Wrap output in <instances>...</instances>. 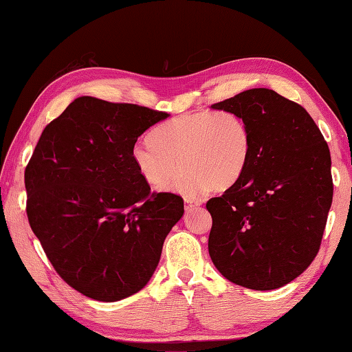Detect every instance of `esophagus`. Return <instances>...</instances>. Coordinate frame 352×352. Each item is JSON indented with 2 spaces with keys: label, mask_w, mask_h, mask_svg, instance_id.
I'll list each match as a JSON object with an SVG mask.
<instances>
[{
  "label": "esophagus",
  "mask_w": 352,
  "mask_h": 352,
  "mask_svg": "<svg viewBox=\"0 0 352 352\" xmlns=\"http://www.w3.org/2000/svg\"><path fill=\"white\" fill-rule=\"evenodd\" d=\"M197 206H200V203L197 200H190V199L185 200V209L186 210L194 209V208H197Z\"/></svg>",
  "instance_id": "1"
}]
</instances>
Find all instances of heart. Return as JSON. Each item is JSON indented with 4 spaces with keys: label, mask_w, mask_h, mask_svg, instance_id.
I'll return each instance as SVG.
<instances>
[{
    "label": "heart",
    "mask_w": 352,
    "mask_h": 352,
    "mask_svg": "<svg viewBox=\"0 0 352 352\" xmlns=\"http://www.w3.org/2000/svg\"><path fill=\"white\" fill-rule=\"evenodd\" d=\"M252 132L233 111H199L161 124L152 143L132 147V161L144 181L160 188L179 171L171 190L197 199L209 188L228 190L239 181L252 153Z\"/></svg>",
    "instance_id": "heart-1"
}]
</instances>
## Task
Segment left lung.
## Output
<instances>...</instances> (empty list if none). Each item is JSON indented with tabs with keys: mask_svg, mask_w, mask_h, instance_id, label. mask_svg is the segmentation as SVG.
Masks as SVG:
<instances>
[{
	"mask_svg": "<svg viewBox=\"0 0 352 352\" xmlns=\"http://www.w3.org/2000/svg\"><path fill=\"white\" fill-rule=\"evenodd\" d=\"M238 113L252 132L239 181L208 200V248L232 283L271 291L315 259L333 200L329 144L310 114L270 89H250L212 105Z\"/></svg>",
	"mask_w": 352,
	"mask_h": 352,
	"instance_id": "left-lung-1",
	"label": "left lung"
}]
</instances>
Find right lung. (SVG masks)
<instances>
[{
    "instance_id": "1",
    "label": "right lung",
    "mask_w": 352,
    "mask_h": 352,
    "mask_svg": "<svg viewBox=\"0 0 352 352\" xmlns=\"http://www.w3.org/2000/svg\"><path fill=\"white\" fill-rule=\"evenodd\" d=\"M168 114L76 98L46 124L25 168L27 215L54 270L96 301L138 292L184 215L173 192H151L132 161L146 129Z\"/></svg>"
}]
</instances>
